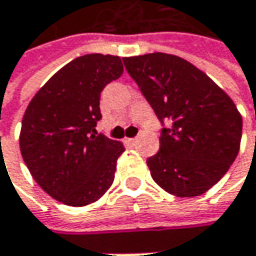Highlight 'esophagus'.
<instances>
[{"label": "esophagus", "instance_id": "1", "mask_svg": "<svg viewBox=\"0 0 256 256\" xmlns=\"http://www.w3.org/2000/svg\"><path fill=\"white\" fill-rule=\"evenodd\" d=\"M125 142L130 145H135L136 144V138H125Z\"/></svg>", "mask_w": 256, "mask_h": 256}]
</instances>
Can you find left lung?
Returning a JSON list of instances; mask_svg holds the SVG:
<instances>
[{"mask_svg": "<svg viewBox=\"0 0 256 256\" xmlns=\"http://www.w3.org/2000/svg\"><path fill=\"white\" fill-rule=\"evenodd\" d=\"M128 74L161 122L160 151L146 160L168 194L191 198L212 188L240 152L242 116L231 96L201 70L164 52L126 56Z\"/></svg>", "mask_w": 256, "mask_h": 256, "instance_id": "8db88e82", "label": "left lung"}]
</instances>
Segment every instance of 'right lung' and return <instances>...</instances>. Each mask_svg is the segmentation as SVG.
I'll return each mask as SVG.
<instances>
[{
	"label": "right lung",
	"mask_w": 256,
	"mask_h": 256,
	"mask_svg": "<svg viewBox=\"0 0 256 256\" xmlns=\"http://www.w3.org/2000/svg\"><path fill=\"white\" fill-rule=\"evenodd\" d=\"M124 72L116 55L86 54L55 72L30 101L20 150L35 182L70 206L98 201L112 185L124 144L96 135L100 96Z\"/></svg>",
	"instance_id": "1"
}]
</instances>
